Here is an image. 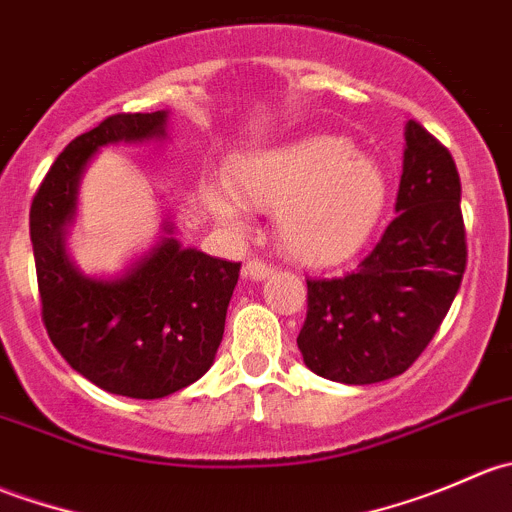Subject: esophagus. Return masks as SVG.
I'll return each mask as SVG.
<instances>
[{"label":"esophagus","mask_w":512,"mask_h":512,"mask_svg":"<svg viewBox=\"0 0 512 512\" xmlns=\"http://www.w3.org/2000/svg\"><path fill=\"white\" fill-rule=\"evenodd\" d=\"M272 272H275V267L267 265L265 260H255V257H252V260L245 265V270H242V277H245V280H252V282H262V280H267Z\"/></svg>","instance_id":"34e87169"}]
</instances>
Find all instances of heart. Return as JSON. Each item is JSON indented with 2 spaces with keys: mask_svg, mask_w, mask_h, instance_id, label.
I'll list each match as a JSON object with an SVG mask.
<instances>
[{
  "mask_svg": "<svg viewBox=\"0 0 512 512\" xmlns=\"http://www.w3.org/2000/svg\"><path fill=\"white\" fill-rule=\"evenodd\" d=\"M235 190L210 193L215 213L235 220L242 203L277 208V240L304 265L354 257L384 220L391 195L379 160L332 133L247 153L235 165Z\"/></svg>",
  "mask_w": 512,
  "mask_h": 512,
  "instance_id": "1",
  "label": "heart"
}]
</instances>
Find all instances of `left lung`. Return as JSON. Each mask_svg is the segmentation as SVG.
<instances>
[{
	"label": "left lung",
	"instance_id": "1",
	"mask_svg": "<svg viewBox=\"0 0 512 512\" xmlns=\"http://www.w3.org/2000/svg\"><path fill=\"white\" fill-rule=\"evenodd\" d=\"M396 218L374 250L332 280H307L304 364L339 384L404 374L451 309L466 272L461 178L448 148L406 123Z\"/></svg>",
	"mask_w": 512,
	"mask_h": 512
}]
</instances>
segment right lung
<instances>
[{
    "instance_id": "obj_1",
    "label": "right lung",
    "mask_w": 512,
    "mask_h": 512,
    "mask_svg": "<svg viewBox=\"0 0 512 512\" xmlns=\"http://www.w3.org/2000/svg\"><path fill=\"white\" fill-rule=\"evenodd\" d=\"M168 138V111L116 113L64 148L29 213L41 319L74 371L108 394L163 399L213 366L240 262L183 247L173 223L116 277L84 275L66 250L84 170L101 148Z\"/></svg>"
}]
</instances>
